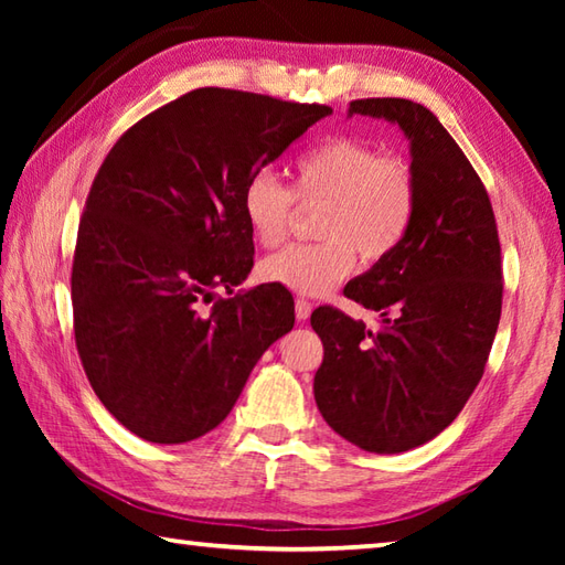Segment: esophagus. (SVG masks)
<instances>
[{
	"instance_id": "esophagus-1",
	"label": "esophagus",
	"mask_w": 565,
	"mask_h": 565,
	"mask_svg": "<svg viewBox=\"0 0 565 565\" xmlns=\"http://www.w3.org/2000/svg\"><path fill=\"white\" fill-rule=\"evenodd\" d=\"M310 310H313V306H310L306 298H296V318L298 320H308Z\"/></svg>"
}]
</instances>
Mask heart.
<instances>
[{
	"instance_id": "1",
	"label": "heart",
	"mask_w": 565,
	"mask_h": 565,
	"mask_svg": "<svg viewBox=\"0 0 565 565\" xmlns=\"http://www.w3.org/2000/svg\"><path fill=\"white\" fill-rule=\"evenodd\" d=\"M294 198L303 206L322 203L316 221L322 239L274 252L259 274L294 294L326 296L352 274L356 252L371 264L403 243L417 211V177L411 162L362 138L322 140L296 160L291 189L269 172L247 179L239 206L259 245H279L289 233Z\"/></svg>"
}]
</instances>
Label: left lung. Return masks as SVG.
I'll use <instances>...</instances> for the list:
<instances>
[{
    "instance_id": "1",
    "label": "left lung",
    "mask_w": 565,
    "mask_h": 565,
    "mask_svg": "<svg viewBox=\"0 0 565 565\" xmlns=\"http://www.w3.org/2000/svg\"><path fill=\"white\" fill-rule=\"evenodd\" d=\"M350 114L398 124L411 140L417 211L388 257L344 286L379 310L371 332L320 306L313 391L326 423L364 451L398 454L437 437L483 376L502 310V259L488 191L437 116L411 99H354Z\"/></svg>"
}]
</instances>
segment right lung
<instances>
[{"label":"right lung","mask_w":565,"mask_h":565,"mask_svg":"<svg viewBox=\"0 0 565 565\" xmlns=\"http://www.w3.org/2000/svg\"><path fill=\"white\" fill-rule=\"evenodd\" d=\"M328 114L201 87L142 116L104 158L72 257V326L94 393L140 439L182 444L218 427L294 328L284 286L235 294L255 264L239 199Z\"/></svg>","instance_id":"add662e5"}]
</instances>
